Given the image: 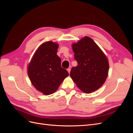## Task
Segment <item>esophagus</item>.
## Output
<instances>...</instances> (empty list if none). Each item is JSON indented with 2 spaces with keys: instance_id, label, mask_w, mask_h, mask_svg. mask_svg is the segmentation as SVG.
<instances>
[{
  "instance_id": "obj_1",
  "label": "esophagus",
  "mask_w": 133,
  "mask_h": 133,
  "mask_svg": "<svg viewBox=\"0 0 133 133\" xmlns=\"http://www.w3.org/2000/svg\"><path fill=\"white\" fill-rule=\"evenodd\" d=\"M67 71H68V73H70V68H68V69H67Z\"/></svg>"
}]
</instances>
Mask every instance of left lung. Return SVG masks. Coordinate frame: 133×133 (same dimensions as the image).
Segmentation results:
<instances>
[{"mask_svg":"<svg viewBox=\"0 0 133 133\" xmlns=\"http://www.w3.org/2000/svg\"><path fill=\"white\" fill-rule=\"evenodd\" d=\"M72 48L78 65L71 68V78L85 93L98 89L108 76L109 67L107 57L93 40L88 37L73 44Z\"/></svg>","mask_w":133,"mask_h":133,"instance_id":"left-lung-1","label":"left lung"}]
</instances>
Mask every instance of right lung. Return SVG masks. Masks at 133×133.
Masks as SVG:
<instances>
[{
  "label": "right lung",
  "instance_id": "1",
  "mask_svg": "<svg viewBox=\"0 0 133 133\" xmlns=\"http://www.w3.org/2000/svg\"><path fill=\"white\" fill-rule=\"evenodd\" d=\"M58 44L51 41L42 44L28 65V74L34 87L45 95L53 94L69 75L61 66L57 55Z\"/></svg>",
  "mask_w": 133,
  "mask_h": 133
}]
</instances>
